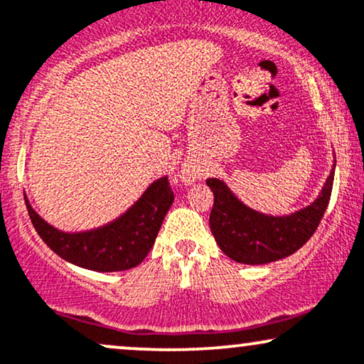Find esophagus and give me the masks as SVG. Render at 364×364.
I'll return each mask as SVG.
<instances>
[{
	"mask_svg": "<svg viewBox=\"0 0 364 364\" xmlns=\"http://www.w3.org/2000/svg\"><path fill=\"white\" fill-rule=\"evenodd\" d=\"M193 179H195L193 174H190V173H185V181L190 183V181H193Z\"/></svg>",
	"mask_w": 364,
	"mask_h": 364,
	"instance_id": "1",
	"label": "esophagus"
}]
</instances>
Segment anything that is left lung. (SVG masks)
Masks as SVG:
<instances>
[{
	"mask_svg": "<svg viewBox=\"0 0 364 364\" xmlns=\"http://www.w3.org/2000/svg\"><path fill=\"white\" fill-rule=\"evenodd\" d=\"M336 154L331 174L321 193L309 207L288 215H268L247 207L234 191L218 178H208L213 191V208L210 212V230L218 247L232 261L242 264H268L296 252L321 224L329 205L334 183Z\"/></svg>",
	"mask_w": 364,
	"mask_h": 364,
	"instance_id": "obj_1",
	"label": "left lung"
}]
</instances>
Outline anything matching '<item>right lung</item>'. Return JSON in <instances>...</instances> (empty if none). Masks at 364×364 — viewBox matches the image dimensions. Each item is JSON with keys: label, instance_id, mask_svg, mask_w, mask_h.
Returning <instances> with one entry per match:
<instances>
[{"label": "right lung", "instance_id": "add662e5", "mask_svg": "<svg viewBox=\"0 0 364 364\" xmlns=\"http://www.w3.org/2000/svg\"><path fill=\"white\" fill-rule=\"evenodd\" d=\"M173 200L168 176H163L149 185L132 207L110 224L64 232L43 220L25 196L30 220L43 242L71 264L98 273L125 271L146 259Z\"/></svg>", "mask_w": 364, "mask_h": 364}]
</instances>
